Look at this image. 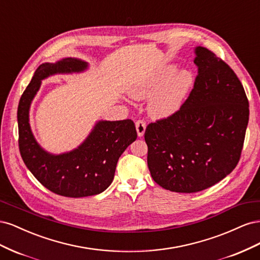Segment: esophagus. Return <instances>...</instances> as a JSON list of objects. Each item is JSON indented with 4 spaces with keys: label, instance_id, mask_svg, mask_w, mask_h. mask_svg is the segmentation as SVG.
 <instances>
[{
    "label": "esophagus",
    "instance_id": "esophagus-1",
    "mask_svg": "<svg viewBox=\"0 0 260 260\" xmlns=\"http://www.w3.org/2000/svg\"><path fill=\"white\" fill-rule=\"evenodd\" d=\"M136 128H137V132L139 137H143L144 132H145V128H146V123L144 120H138L136 122Z\"/></svg>",
    "mask_w": 260,
    "mask_h": 260
}]
</instances>
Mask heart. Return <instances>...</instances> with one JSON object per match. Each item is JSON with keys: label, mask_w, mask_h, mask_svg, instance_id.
<instances>
[{"label": "heart", "mask_w": 260, "mask_h": 260, "mask_svg": "<svg viewBox=\"0 0 260 260\" xmlns=\"http://www.w3.org/2000/svg\"><path fill=\"white\" fill-rule=\"evenodd\" d=\"M177 70L176 66H168L138 81L130 89V95L137 100L153 96L148 109L154 117L174 115L183 104L194 83L193 75L188 70L183 69L176 74Z\"/></svg>", "instance_id": "obj_1"}]
</instances>
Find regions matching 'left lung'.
Segmentation results:
<instances>
[{"instance_id":"8db88e82","label":"left lung","mask_w":260,"mask_h":260,"mask_svg":"<svg viewBox=\"0 0 260 260\" xmlns=\"http://www.w3.org/2000/svg\"><path fill=\"white\" fill-rule=\"evenodd\" d=\"M195 53L198 76L187 99L144 133L153 180L178 193L203 191L231 174L249 116L247 96L232 68L203 46Z\"/></svg>"}]
</instances>
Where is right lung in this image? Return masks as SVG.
<instances>
[{
    "label": "right lung",
    "mask_w": 260,
    "mask_h": 260,
    "mask_svg": "<svg viewBox=\"0 0 260 260\" xmlns=\"http://www.w3.org/2000/svg\"><path fill=\"white\" fill-rule=\"evenodd\" d=\"M86 66L77 58L42 64L18 104V145L23 162L43 186L66 198H85L105 191L113 182L120 155L137 139L135 122L124 119L98 122L84 142L69 153L52 155L37 143L29 124V107L41 80L54 74L82 72Z\"/></svg>",
    "instance_id": "right-lung-1"
}]
</instances>
